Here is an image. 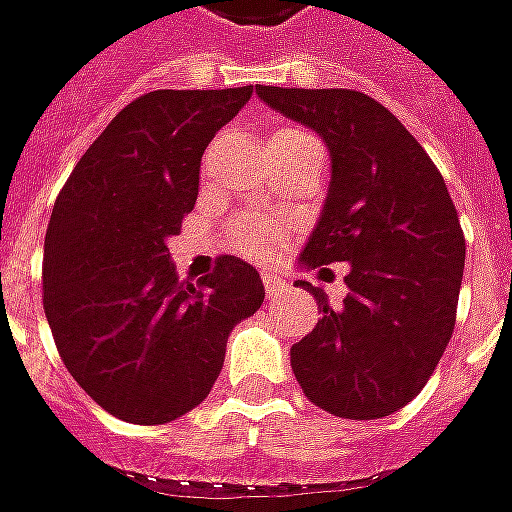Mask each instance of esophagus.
I'll return each instance as SVG.
<instances>
[{"label": "esophagus", "mask_w": 512, "mask_h": 512, "mask_svg": "<svg viewBox=\"0 0 512 512\" xmlns=\"http://www.w3.org/2000/svg\"><path fill=\"white\" fill-rule=\"evenodd\" d=\"M263 285H266V293L274 299V296H280V293H285V288H288V282L282 280V277H277V274H271V271H266L263 274Z\"/></svg>", "instance_id": "34e87169"}]
</instances>
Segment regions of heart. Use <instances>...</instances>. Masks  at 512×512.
Listing matches in <instances>:
<instances>
[{"label":"heart","mask_w":512,"mask_h":512,"mask_svg":"<svg viewBox=\"0 0 512 512\" xmlns=\"http://www.w3.org/2000/svg\"><path fill=\"white\" fill-rule=\"evenodd\" d=\"M274 138H307L302 132L280 130L274 132ZM232 244L238 252L249 257H266L282 244V224L271 219H238L232 224Z\"/></svg>","instance_id":"b5f03b06"}]
</instances>
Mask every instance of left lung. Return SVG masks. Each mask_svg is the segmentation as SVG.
<instances>
[{
  "mask_svg": "<svg viewBox=\"0 0 512 512\" xmlns=\"http://www.w3.org/2000/svg\"><path fill=\"white\" fill-rule=\"evenodd\" d=\"M255 91L330 152V188L299 268L349 263L341 310L313 282H296L321 313L316 330L291 346L296 382L332 416H391L427 385L455 330L466 241L452 196L430 155L371 96Z\"/></svg>",
  "mask_w": 512,
  "mask_h": 512,
  "instance_id": "8db88e82",
  "label": "left lung"
}]
</instances>
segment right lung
I'll return each mask as SVG.
<instances>
[{
    "label": "right lung",
    "instance_id": "obj_1",
    "mask_svg": "<svg viewBox=\"0 0 512 512\" xmlns=\"http://www.w3.org/2000/svg\"><path fill=\"white\" fill-rule=\"evenodd\" d=\"M252 85L152 91L88 146L52 207L44 313L80 388L110 416L166 424L219 380L235 324L263 305V280L224 255L202 282H180L169 238L196 205L207 144Z\"/></svg>",
    "mask_w": 512,
    "mask_h": 512
}]
</instances>
